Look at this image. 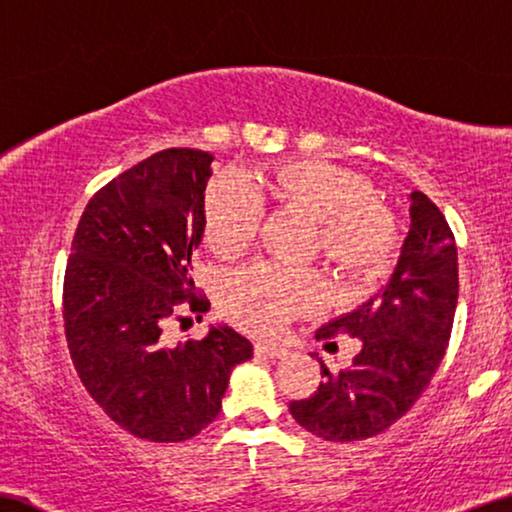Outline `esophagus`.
I'll return each instance as SVG.
<instances>
[{"label": "esophagus", "instance_id": "esophagus-1", "mask_svg": "<svg viewBox=\"0 0 512 512\" xmlns=\"http://www.w3.org/2000/svg\"><path fill=\"white\" fill-rule=\"evenodd\" d=\"M255 352H257L259 356H269V358H282V356H287V349H285V347L266 345V342H257Z\"/></svg>", "mask_w": 512, "mask_h": 512}]
</instances>
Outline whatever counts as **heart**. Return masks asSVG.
Here are the masks:
<instances>
[{
    "mask_svg": "<svg viewBox=\"0 0 512 512\" xmlns=\"http://www.w3.org/2000/svg\"><path fill=\"white\" fill-rule=\"evenodd\" d=\"M317 220V246L340 276L372 278L386 269L398 246V220L375 197L372 183L347 167L296 158L250 179L220 177L204 195V239L220 257H236L259 227L257 195ZM322 278L308 269L253 264L225 282L223 303L241 329L278 333L296 312L310 308Z\"/></svg>",
    "mask_w": 512,
    "mask_h": 512,
    "instance_id": "heart-1",
    "label": "heart"
}]
</instances>
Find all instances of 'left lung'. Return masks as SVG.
<instances>
[{
    "label": "left lung",
    "instance_id": "left-lung-1",
    "mask_svg": "<svg viewBox=\"0 0 512 512\" xmlns=\"http://www.w3.org/2000/svg\"><path fill=\"white\" fill-rule=\"evenodd\" d=\"M409 234L381 292L317 331L361 340L352 368L324 381L310 398L289 402L294 421L326 441L375 437L414 407L451 340L457 308V248L444 213L421 190L409 195Z\"/></svg>",
    "mask_w": 512,
    "mask_h": 512
}]
</instances>
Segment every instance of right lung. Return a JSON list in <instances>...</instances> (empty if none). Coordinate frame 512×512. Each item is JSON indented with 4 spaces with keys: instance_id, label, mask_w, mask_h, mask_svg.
I'll use <instances>...</instances> for the list:
<instances>
[{
    "instance_id": "1",
    "label": "right lung",
    "mask_w": 512,
    "mask_h": 512,
    "mask_svg": "<svg viewBox=\"0 0 512 512\" xmlns=\"http://www.w3.org/2000/svg\"><path fill=\"white\" fill-rule=\"evenodd\" d=\"M213 156L165 149L91 197L64 276L68 352L91 398L126 432L174 444L218 416L236 365L253 345L230 326L172 345L179 305L207 310L190 278L204 234Z\"/></svg>"
}]
</instances>
